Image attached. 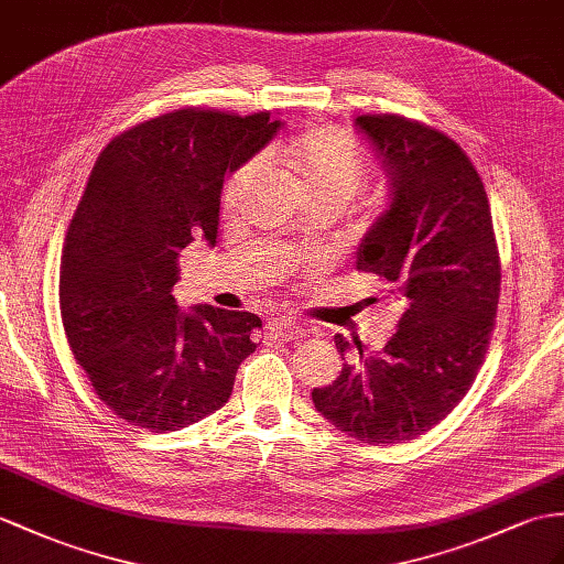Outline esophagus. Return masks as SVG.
Wrapping results in <instances>:
<instances>
[{
    "mask_svg": "<svg viewBox=\"0 0 564 564\" xmlns=\"http://www.w3.org/2000/svg\"><path fill=\"white\" fill-rule=\"evenodd\" d=\"M268 333L274 337V339H284V341H296L304 337V327H301L299 323L290 321V318H272L268 325Z\"/></svg>",
    "mask_w": 564,
    "mask_h": 564,
    "instance_id": "1",
    "label": "esophagus"
}]
</instances>
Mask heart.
I'll return each mask as SVG.
<instances>
[{"label":"heart","mask_w":564,"mask_h":564,"mask_svg":"<svg viewBox=\"0 0 564 564\" xmlns=\"http://www.w3.org/2000/svg\"><path fill=\"white\" fill-rule=\"evenodd\" d=\"M290 172L308 203H339L347 205L359 194L366 182L368 162L364 148L351 133L339 127H311L296 139L274 143L265 153ZM258 162H243L227 176L223 186V208L237 210L249 196L256 182Z\"/></svg>","instance_id":"1"}]
</instances>
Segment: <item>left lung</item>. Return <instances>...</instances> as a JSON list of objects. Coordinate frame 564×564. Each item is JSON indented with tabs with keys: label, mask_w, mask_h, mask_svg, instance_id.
Listing matches in <instances>:
<instances>
[{
	"label": "left lung",
	"mask_w": 564,
	"mask_h": 564,
	"mask_svg": "<svg viewBox=\"0 0 564 564\" xmlns=\"http://www.w3.org/2000/svg\"><path fill=\"white\" fill-rule=\"evenodd\" d=\"M359 127L392 178V203L356 253L400 308L382 351L345 361L313 404L356 441L392 445L429 433L469 392L486 359L500 301V251L484 182L447 133L402 115H361ZM345 356L349 341L335 335Z\"/></svg>",
	"instance_id": "1"
}]
</instances>
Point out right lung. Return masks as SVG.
Segmentation results:
<instances>
[{
  "label": "right lung",
  "instance_id": "1",
  "mask_svg": "<svg viewBox=\"0 0 564 564\" xmlns=\"http://www.w3.org/2000/svg\"><path fill=\"white\" fill-rule=\"evenodd\" d=\"M280 121L176 107L121 131L95 160L68 223L59 308L74 359L119 419L170 433L215 414L256 349V313H178L176 258L215 243L225 174L253 158Z\"/></svg>",
  "mask_w": 564,
  "mask_h": 564
}]
</instances>
